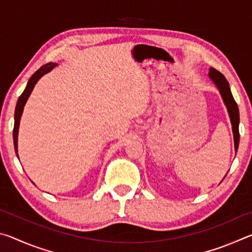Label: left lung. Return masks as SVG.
I'll return each instance as SVG.
<instances>
[{"mask_svg": "<svg viewBox=\"0 0 252 252\" xmlns=\"http://www.w3.org/2000/svg\"><path fill=\"white\" fill-rule=\"evenodd\" d=\"M209 76H210L211 80L216 83L217 87H218L219 91L221 93V96H222L223 102L225 106H227L230 120H231L232 125V131H233V138H234V150H238L239 147V139H240V134H239V109L237 102L234 101L232 93L230 91L229 83L228 81L225 80L224 75L220 73L219 71L216 69H210L209 71ZM227 176V174H225Z\"/></svg>", "mask_w": 252, "mask_h": 252, "instance_id": "left-lung-1", "label": "left lung"}]
</instances>
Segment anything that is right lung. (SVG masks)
<instances>
[{
    "label": "right lung",
    "instance_id": "obj_1",
    "mask_svg": "<svg viewBox=\"0 0 252 252\" xmlns=\"http://www.w3.org/2000/svg\"><path fill=\"white\" fill-rule=\"evenodd\" d=\"M57 65L55 63H48V64H45L43 66H41L39 70H37L35 73H34L31 78H30L29 82L27 84V88H25V90L23 91L22 94L19 96V100H18V103H16V108H15V114H14V129H13V140H14V149H15V152L16 155H18V133H19V126H20V119L21 116H22V112H23V108L25 103H27V101L29 99L30 94H31V92L33 90L34 85L37 82V80H39L41 76H43L45 73H48L51 70L53 69V67Z\"/></svg>",
    "mask_w": 252,
    "mask_h": 252
}]
</instances>
